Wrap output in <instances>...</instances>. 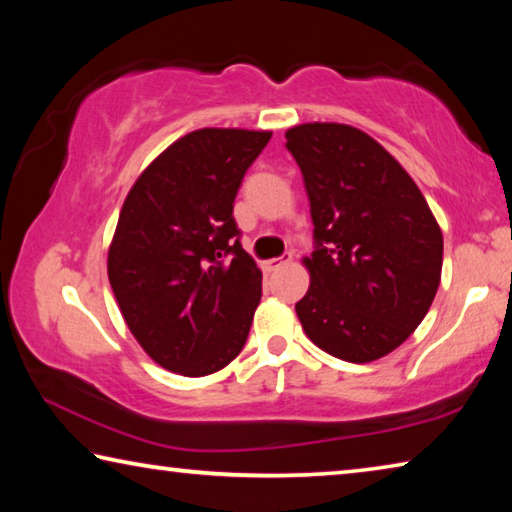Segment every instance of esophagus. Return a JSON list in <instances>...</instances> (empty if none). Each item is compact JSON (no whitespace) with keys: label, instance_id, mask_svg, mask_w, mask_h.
Here are the masks:
<instances>
[{"label":"esophagus","instance_id":"obj_1","mask_svg":"<svg viewBox=\"0 0 512 512\" xmlns=\"http://www.w3.org/2000/svg\"><path fill=\"white\" fill-rule=\"evenodd\" d=\"M293 259V255L291 253H287V255H282V257H273V259H266L264 262V271H277V268H282V266H287L289 262Z\"/></svg>","mask_w":512,"mask_h":512}]
</instances>
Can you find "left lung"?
Segmentation results:
<instances>
[{
	"mask_svg": "<svg viewBox=\"0 0 512 512\" xmlns=\"http://www.w3.org/2000/svg\"><path fill=\"white\" fill-rule=\"evenodd\" d=\"M309 196L316 250L302 259L309 289L296 302L320 350L350 363L386 357L436 298L443 232L418 185L368 133L334 121L289 128Z\"/></svg>",
	"mask_w": 512,
	"mask_h": 512,
	"instance_id": "left-lung-1",
	"label": "left lung"
}]
</instances>
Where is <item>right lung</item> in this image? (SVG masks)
<instances>
[{
  "label": "right lung",
  "instance_id": "obj_1",
  "mask_svg": "<svg viewBox=\"0 0 512 512\" xmlns=\"http://www.w3.org/2000/svg\"><path fill=\"white\" fill-rule=\"evenodd\" d=\"M271 131L201 128L167 146L128 192L108 280L142 350L176 375L205 377L237 357L262 298L232 203Z\"/></svg>",
  "mask_w": 512,
  "mask_h": 512
}]
</instances>
